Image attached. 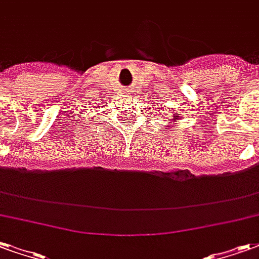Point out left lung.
<instances>
[{"label":"left lung","mask_w":259,"mask_h":259,"mask_svg":"<svg viewBox=\"0 0 259 259\" xmlns=\"http://www.w3.org/2000/svg\"><path fill=\"white\" fill-rule=\"evenodd\" d=\"M174 118H175V120H177V118H179V116H174Z\"/></svg>","instance_id":"obj_1"}]
</instances>
